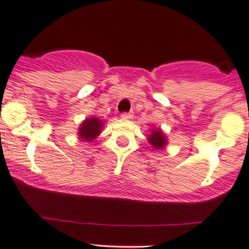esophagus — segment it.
<instances>
[{"label":"esophagus","mask_w":249,"mask_h":249,"mask_svg":"<svg viewBox=\"0 0 249 249\" xmlns=\"http://www.w3.org/2000/svg\"><path fill=\"white\" fill-rule=\"evenodd\" d=\"M132 117H133L132 112H123L122 113V118H124V119H131Z\"/></svg>","instance_id":"34e87169"}]
</instances>
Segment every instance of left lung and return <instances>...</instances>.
I'll use <instances>...</instances> for the list:
<instances>
[{"label":"left lung","mask_w":249,"mask_h":249,"mask_svg":"<svg viewBox=\"0 0 249 249\" xmlns=\"http://www.w3.org/2000/svg\"><path fill=\"white\" fill-rule=\"evenodd\" d=\"M148 141L150 144L155 149H161L166 145V136L162 133L161 130H153L151 135L148 137Z\"/></svg>","instance_id":"obj_1"}]
</instances>
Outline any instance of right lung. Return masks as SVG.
<instances>
[{"label": "right lung", "instance_id": "1", "mask_svg": "<svg viewBox=\"0 0 249 249\" xmlns=\"http://www.w3.org/2000/svg\"><path fill=\"white\" fill-rule=\"evenodd\" d=\"M101 127H103V123L101 120L96 119V118H89V119H86L82 123V125L80 126V137L82 140L87 141V142H91L94 138H96V136H99V133L101 131Z\"/></svg>", "mask_w": 249, "mask_h": 249}]
</instances>
